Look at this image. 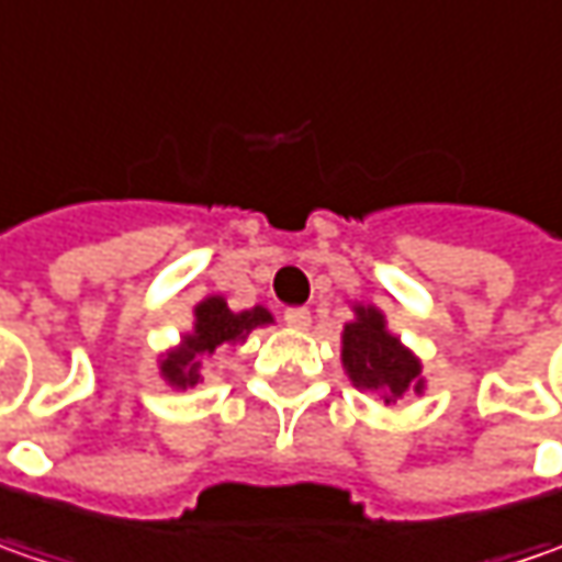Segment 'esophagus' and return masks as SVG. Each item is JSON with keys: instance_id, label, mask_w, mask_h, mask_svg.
Wrapping results in <instances>:
<instances>
[{"instance_id": "1", "label": "esophagus", "mask_w": 562, "mask_h": 562, "mask_svg": "<svg viewBox=\"0 0 562 562\" xmlns=\"http://www.w3.org/2000/svg\"><path fill=\"white\" fill-rule=\"evenodd\" d=\"M284 322H288L291 328H296V331H306V328L313 325V315H310L306 306H293V310L284 313Z\"/></svg>"}]
</instances>
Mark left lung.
I'll use <instances>...</instances> for the list:
<instances>
[{
  "label": "left lung",
  "mask_w": 562,
  "mask_h": 562,
  "mask_svg": "<svg viewBox=\"0 0 562 562\" xmlns=\"http://www.w3.org/2000/svg\"><path fill=\"white\" fill-rule=\"evenodd\" d=\"M340 344L344 369L357 387L372 391L384 403H397L409 391L422 394L419 359L400 344V337L387 335L384 315L375 306H357V318L344 325Z\"/></svg>",
  "instance_id": "8db88e82"
}]
</instances>
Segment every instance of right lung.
<instances>
[{
  "label": "right lung",
  "instance_id": "1",
  "mask_svg": "<svg viewBox=\"0 0 562 562\" xmlns=\"http://www.w3.org/2000/svg\"><path fill=\"white\" fill-rule=\"evenodd\" d=\"M196 322L193 331L184 335L181 347L171 350L162 359V378L175 387H193L200 381V357L215 353L225 344H237L259 325H269L271 313L256 306V310H244V313H231L222 296H209L196 310Z\"/></svg>",
  "mask_w": 562,
  "mask_h": 562
}]
</instances>
